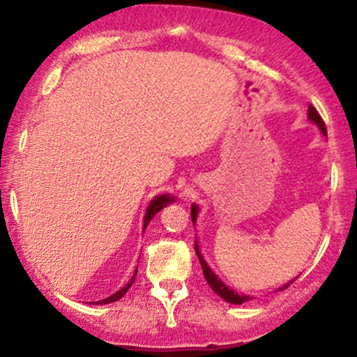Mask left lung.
I'll return each mask as SVG.
<instances>
[{
  "instance_id": "left-lung-1",
  "label": "left lung",
  "mask_w": 357,
  "mask_h": 357,
  "mask_svg": "<svg viewBox=\"0 0 357 357\" xmlns=\"http://www.w3.org/2000/svg\"><path fill=\"white\" fill-rule=\"evenodd\" d=\"M309 119L314 122L315 126L319 127V129H321V132L324 134V136H327L326 124H324L322 117L319 116V112H317V110H315L314 105H309ZM196 218H198V206H196V204H192V206H191V220H192V223H196ZM195 252H196V255H198V258H199V264H202L204 278H206V282H208V284H210V287L213 289V292H215L216 296H220L221 298H223V301L230 302V304H243V302H248L250 298H252L250 296H240L238 292H235V290H231L230 287L225 285L223 282H221L220 278L215 275V272H213V270L208 267L206 261H204V258L202 255V252H199L198 243H196V241H195ZM294 280H296V278H294ZM294 280L287 282V284L284 287H280V289H278V290L287 289V287H289L290 284H294Z\"/></svg>"
}]
</instances>
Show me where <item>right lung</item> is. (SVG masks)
<instances>
[{
    "mask_svg": "<svg viewBox=\"0 0 357 357\" xmlns=\"http://www.w3.org/2000/svg\"><path fill=\"white\" fill-rule=\"evenodd\" d=\"M174 202V198H171L169 195H161V196H158V198H154L153 202L149 203V206H147V210H146V216H144V230L147 228V225H149V221L153 220V216L155 215V213L158 211H161L162 208L166 206V204H169V203H173ZM136 275H137V268H136V272H134V275L130 277V280L127 282V284L122 287L121 290H117L116 294H112V296L110 297H107V298H102V301H97V302H92L93 305H104V304H110V302H116V301H119V298H122L126 296V292L127 290L130 289V285L134 284V280H136Z\"/></svg>",
    "mask_w": 357,
    "mask_h": 357,
    "instance_id": "add662e5",
    "label": "right lung"
}]
</instances>
